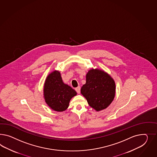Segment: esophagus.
<instances>
[{
    "label": "esophagus",
    "mask_w": 157,
    "mask_h": 157,
    "mask_svg": "<svg viewBox=\"0 0 157 157\" xmlns=\"http://www.w3.org/2000/svg\"><path fill=\"white\" fill-rule=\"evenodd\" d=\"M75 91L77 92V93L80 94V93H81V87L80 86L77 87L75 89Z\"/></svg>",
    "instance_id": "1"
}]
</instances>
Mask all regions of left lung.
I'll return each mask as SVG.
<instances>
[{
	"label": "left lung",
	"instance_id": "8db88e82",
	"mask_svg": "<svg viewBox=\"0 0 157 157\" xmlns=\"http://www.w3.org/2000/svg\"><path fill=\"white\" fill-rule=\"evenodd\" d=\"M81 94L90 107L97 111L106 109L113 102L115 94V83L109 74L99 69H90L86 82L81 87Z\"/></svg>",
	"mask_w": 157,
	"mask_h": 157
}]
</instances>
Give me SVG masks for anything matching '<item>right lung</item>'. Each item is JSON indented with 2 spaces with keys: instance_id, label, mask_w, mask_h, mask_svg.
I'll list each match as a JSON object with an SVG mask.
<instances>
[{
  "instance_id": "add662e5",
  "label": "right lung",
  "mask_w": 157,
  "mask_h": 157,
  "mask_svg": "<svg viewBox=\"0 0 157 157\" xmlns=\"http://www.w3.org/2000/svg\"><path fill=\"white\" fill-rule=\"evenodd\" d=\"M43 93L47 105L53 110L58 112L66 110L71 99L77 94L70 86L64 83L60 73L56 70L47 77Z\"/></svg>"
}]
</instances>
